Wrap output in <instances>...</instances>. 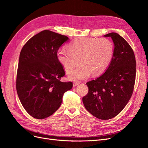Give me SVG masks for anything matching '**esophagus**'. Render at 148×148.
Wrapping results in <instances>:
<instances>
[{"instance_id":"esophagus-1","label":"esophagus","mask_w":148,"mask_h":148,"mask_svg":"<svg viewBox=\"0 0 148 148\" xmlns=\"http://www.w3.org/2000/svg\"><path fill=\"white\" fill-rule=\"evenodd\" d=\"M78 84H79V82H75L73 83V86H77V85H78Z\"/></svg>"}]
</instances>
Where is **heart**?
<instances>
[{
  "label": "heart",
  "instance_id": "b5f03b06",
  "mask_svg": "<svg viewBox=\"0 0 148 148\" xmlns=\"http://www.w3.org/2000/svg\"><path fill=\"white\" fill-rule=\"evenodd\" d=\"M114 46L109 39L78 38L69 45V50L60 49L57 59L66 73H69L78 64L80 65L71 73L69 78L73 81L83 79L89 75L102 73L112 58Z\"/></svg>",
  "mask_w": 148,
  "mask_h": 148
}]
</instances>
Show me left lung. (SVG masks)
I'll return each instance as SVG.
<instances>
[{
    "label": "left lung",
    "mask_w": 148,
    "mask_h": 148,
    "mask_svg": "<svg viewBox=\"0 0 148 148\" xmlns=\"http://www.w3.org/2000/svg\"><path fill=\"white\" fill-rule=\"evenodd\" d=\"M104 36L111 37L114 42L112 58L104 73L86 83L89 91L83 102L93 116L108 120L117 115L131 98L136 64L132 48L121 36L110 33Z\"/></svg>",
    "instance_id": "left-lung-1"
}]
</instances>
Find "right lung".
I'll return each mask as SVG.
<instances>
[{"label":"right lung","mask_w":148,"mask_h":148,"mask_svg":"<svg viewBox=\"0 0 148 148\" xmlns=\"http://www.w3.org/2000/svg\"><path fill=\"white\" fill-rule=\"evenodd\" d=\"M69 38L44 30L29 39L20 52L16 88L26 111L37 119H46L59 108L72 82H62L65 73L57 51Z\"/></svg>","instance_id":"right-lung-1"}]
</instances>
